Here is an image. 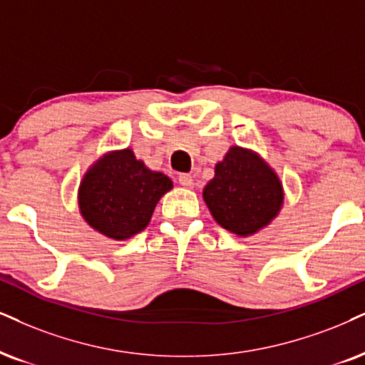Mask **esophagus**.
Returning <instances> with one entry per match:
<instances>
[{"instance_id":"1","label":"esophagus","mask_w":365,"mask_h":365,"mask_svg":"<svg viewBox=\"0 0 365 365\" xmlns=\"http://www.w3.org/2000/svg\"><path fill=\"white\" fill-rule=\"evenodd\" d=\"M179 184L184 187H187V190H191V187L195 186V179H192L191 174H181L179 175Z\"/></svg>"}]
</instances>
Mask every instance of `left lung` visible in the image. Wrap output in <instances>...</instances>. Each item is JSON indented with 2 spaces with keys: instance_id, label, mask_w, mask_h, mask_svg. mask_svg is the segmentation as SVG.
<instances>
[{
  "instance_id": "8db88e82",
  "label": "left lung",
  "mask_w": 365,
  "mask_h": 365,
  "mask_svg": "<svg viewBox=\"0 0 365 365\" xmlns=\"http://www.w3.org/2000/svg\"><path fill=\"white\" fill-rule=\"evenodd\" d=\"M211 217L225 230L250 237L271 225L284 205V190L271 165L250 148L232 145L203 190Z\"/></svg>"
}]
</instances>
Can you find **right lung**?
Returning <instances> with one entry per match:
<instances>
[{
	"instance_id": "1",
	"label": "right lung",
	"mask_w": 365,
	"mask_h": 365,
	"mask_svg": "<svg viewBox=\"0 0 365 365\" xmlns=\"http://www.w3.org/2000/svg\"><path fill=\"white\" fill-rule=\"evenodd\" d=\"M173 181L148 169L132 148L110 150L94 160L81 179L79 213L93 230L113 240L143 232Z\"/></svg>"
}]
</instances>
